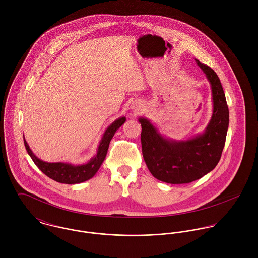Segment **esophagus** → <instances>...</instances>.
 Wrapping results in <instances>:
<instances>
[{"mask_svg": "<svg viewBox=\"0 0 258 258\" xmlns=\"http://www.w3.org/2000/svg\"><path fill=\"white\" fill-rule=\"evenodd\" d=\"M139 109H140V108H139ZM139 109H138V108H137V109H136V110H139Z\"/></svg>", "mask_w": 258, "mask_h": 258, "instance_id": "1", "label": "esophagus"}]
</instances>
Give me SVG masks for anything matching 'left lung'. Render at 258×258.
<instances>
[{
  "mask_svg": "<svg viewBox=\"0 0 258 258\" xmlns=\"http://www.w3.org/2000/svg\"><path fill=\"white\" fill-rule=\"evenodd\" d=\"M196 62L211 83L214 102L212 119L203 134L185 141L170 140L148 119L139 118L144 161L156 179L168 184H187L213 171L225 143L229 113L221 80L210 67Z\"/></svg>",
  "mask_w": 258,
  "mask_h": 258,
  "instance_id": "8db88e82",
  "label": "left lung"
}]
</instances>
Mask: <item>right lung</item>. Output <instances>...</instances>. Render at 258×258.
<instances>
[{"label": "right lung", "instance_id": "right-lung-1", "mask_svg": "<svg viewBox=\"0 0 258 258\" xmlns=\"http://www.w3.org/2000/svg\"><path fill=\"white\" fill-rule=\"evenodd\" d=\"M125 121H126L125 117H120L111 124L110 126L105 130L101 138V141L97 149V154L92 159H90L88 163L83 165H73L70 163H61V162H57V163L43 162L40 159H38L33 153V151L28 145L27 141L25 140V137H24V142L32 160L44 175H46L48 178L58 183L69 184H79L91 179L99 170L100 166L102 165L106 157L111 139L113 138L115 132L125 123Z\"/></svg>", "mask_w": 258, "mask_h": 258}]
</instances>
